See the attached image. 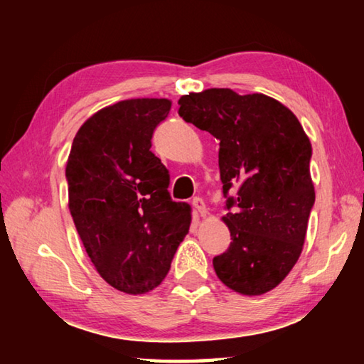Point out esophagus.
Returning <instances> with one entry per match:
<instances>
[{"label": "esophagus", "instance_id": "34e87169", "mask_svg": "<svg viewBox=\"0 0 364 364\" xmlns=\"http://www.w3.org/2000/svg\"><path fill=\"white\" fill-rule=\"evenodd\" d=\"M193 207H194V210L200 215V217H205L207 208H205L204 200H202L200 197H194V199H193Z\"/></svg>", "mask_w": 364, "mask_h": 364}]
</instances>
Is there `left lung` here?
<instances>
[{
  "instance_id": "1",
  "label": "left lung",
  "mask_w": 364,
  "mask_h": 364,
  "mask_svg": "<svg viewBox=\"0 0 364 364\" xmlns=\"http://www.w3.org/2000/svg\"><path fill=\"white\" fill-rule=\"evenodd\" d=\"M178 114L220 141L223 217L231 232L226 252L213 258L225 286L262 295L286 278L301 254L315 186L311 144L291 110L260 93L210 88L181 96ZM238 186L236 198L227 196Z\"/></svg>"
}]
</instances>
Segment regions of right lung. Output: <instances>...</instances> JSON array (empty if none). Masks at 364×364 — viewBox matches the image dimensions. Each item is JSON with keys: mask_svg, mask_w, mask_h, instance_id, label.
<instances>
[{"mask_svg": "<svg viewBox=\"0 0 364 364\" xmlns=\"http://www.w3.org/2000/svg\"><path fill=\"white\" fill-rule=\"evenodd\" d=\"M171 101L141 97L97 110L73 138L65 167L69 210L101 278L138 295L167 276L191 225V207L171 200L170 175L151 151Z\"/></svg>", "mask_w": 364, "mask_h": 364, "instance_id": "add662e5", "label": "right lung"}]
</instances>
